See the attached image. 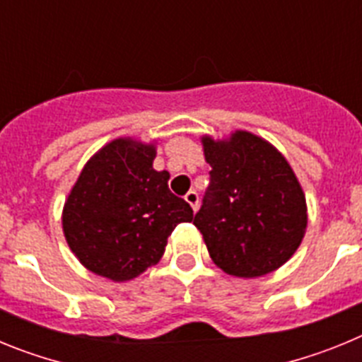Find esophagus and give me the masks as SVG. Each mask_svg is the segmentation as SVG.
<instances>
[{
  "mask_svg": "<svg viewBox=\"0 0 362 362\" xmlns=\"http://www.w3.org/2000/svg\"><path fill=\"white\" fill-rule=\"evenodd\" d=\"M185 199H187V203L190 204L192 210L196 212L197 206H199V196H197V192H196V190H190V192H188V194H187V196H185Z\"/></svg>",
  "mask_w": 362,
  "mask_h": 362,
  "instance_id": "obj_1",
  "label": "esophagus"
}]
</instances>
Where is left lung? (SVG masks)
<instances>
[{
  "mask_svg": "<svg viewBox=\"0 0 362 362\" xmlns=\"http://www.w3.org/2000/svg\"><path fill=\"white\" fill-rule=\"evenodd\" d=\"M212 166L194 217L214 263L235 277L277 270L305 238L306 199L292 166L268 141L238 130L225 141L203 137Z\"/></svg>",
  "mask_w": 362,
  "mask_h": 362,
  "instance_id": "1",
  "label": "left lung"
}]
</instances>
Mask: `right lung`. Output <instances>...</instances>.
Wrapping results in <instances>:
<instances>
[{"label":"right lung","mask_w":362,"mask_h":362,"mask_svg":"<svg viewBox=\"0 0 362 362\" xmlns=\"http://www.w3.org/2000/svg\"><path fill=\"white\" fill-rule=\"evenodd\" d=\"M156 146L114 139L79 174L63 209L70 250L90 272L130 281L159 263L179 223L194 219L190 204L168 188L170 174L153 170Z\"/></svg>","instance_id":"add662e5"}]
</instances>
